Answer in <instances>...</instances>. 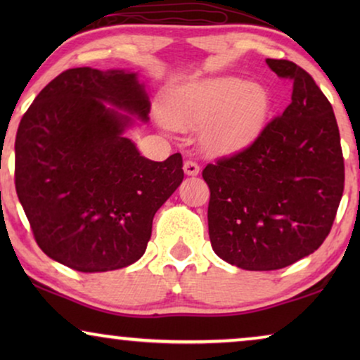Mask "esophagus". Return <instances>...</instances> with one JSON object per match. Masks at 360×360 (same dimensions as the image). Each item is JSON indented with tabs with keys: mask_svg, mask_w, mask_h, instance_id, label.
Returning a JSON list of instances; mask_svg holds the SVG:
<instances>
[{
	"mask_svg": "<svg viewBox=\"0 0 360 360\" xmlns=\"http://www.w3.org/2000/svg\"><path fill=\"white\" fill-rule=\"evenodd\" d=\"M184 172H185V175L195 176V175L200 174V165L193 160H186L184 164Z\"/></svg>",
	"mask_w": 360,
	"mask_h": 360,
	"instance_id": "34e87169",
	"label": "esophagus"
}]
</instances>
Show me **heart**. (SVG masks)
Listing matches in <instances>:
<instances>
[{
    "instance_id": "obj_1",
    "label": "heart",
    "mask_w": 360,
    "mask_h": 360,
    "mask_svg": "<svg viewBox=\"0 0 360 360\" xmlns=\"http://www.w3.org/2000/svg\"><path fill=\"white\" fill-rule=\"evenodd\" d=\"M270 100L262 86L236 77H219L185 86L170 98L165 121L180 131H200L211 154H234L262 132Z\"/></svg>"
}]
</instances>
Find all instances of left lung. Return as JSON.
<instances>
[{
	"instance_id": "1",
	"label": "left lung",
	"mask_w": 360,
	"mask_h": 360,
	"mask_svg": "<svg viewBox=\"0 0 360 360\" xmlns=\"http://www.w3.org/2000/svg\"><path fill=\"white\" fill-rule=\"evenodd\" d=\"M265 62L292 80V103L248 149L203 170L213 250L224 262L259 272L313 254L331 231L344 190L331 103L302 67Z\"/></svg>"
}]
</instances>
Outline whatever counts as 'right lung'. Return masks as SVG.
Segmentation results:
<instances>
[{"label": "right lung", "instance_id": "right-lung-1", "mask_svg": "<svg viewBox=\"0 0 360 360\" xmlns=\"http://www.w3.org/2000/svg\"><path fill=\"white\" fill-rule=\"evenodd\" d=\"M149 112L137 72L80 67L53 78L22 116L18 198L56 262L93 274L144 255L157 210L184 180L180 154L149 160L127 137Z\"/></svg>", "mask_w": 360, "mask_h": 360}]
</instances>
